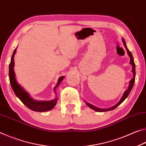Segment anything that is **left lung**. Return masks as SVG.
<instances>
[{
  "instance_id": "left-lung-1",
  "label": "left lung",
  "mask_w": 146,
  "mask_h": 146,
  "mask_svg": "<svg viewBox=\"0 0 146 146\" xmlns=\"http://www.w3.org/2000/svg\"><path fill=\"white\" fill-rule=\"evenodd\" d=\"M122 41H123V43L124 46H125L126 50H127V54L129 55V57H130V64H131V65H132V67H133L132 68V72H133V78L130 80L129 85L128 89L126 90L125 92H124L122 96V97H121V100H120V102H119L117 104H116L115 106H114L113 107H111V108H109V109H100V108H98V107H95L94 106H92V105L89 104V103L86 102V104H87V106L90 107V108H91L92 109L94 110V111H98V112H106V111H112V110H113V109H114L115 108H116V107H118L119 105H120L121 103H122L124 101V100H125L126 98H127V96H129V94L131 90H132L133 87L134 83H135V76H136L135 61H134L133 55H132V54H131V52L128 50V48H127V46H126L125 40H124L123 39H122Z\"/></svg>"
}]
</instances>
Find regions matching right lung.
Here are the masks:
<instances>
[{"mask_svg": "<svg viewBox=\"0 0 146 146\" xmlns=\"http://www.w3.org/2000/svg\"><path fill=\"white\" fill-rule=\"evenodd\" d=\"M16 51L17 48L14 50L9 66V82H10L11 88H12L13 92H15V95L28 108L32 110L33 111L44 112L50 111V110L53 109L56 105V103L57 102V98H56L53 100H51V101H36V100H34L33 98H32L30 96L29 94L25 90H24L23 88L17 82L15 72H14L13 69L14 65H15V63H14V56H15L16 53ZM63 78L64 76H62V77L59 78L57 85L54 88L55 91H56L57 86H59L61 81L63 80Z\"/></svg>", "mask_w": 146, "mask_h": 146, "instance_id": "obj_1", "label": "right lung"}]
</instances>
